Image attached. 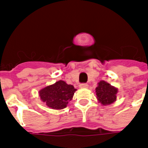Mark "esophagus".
<instances>
[{
    "label": "esophagus",
    "instance_id": "esophagus-1",
    "mask_svg": "<svg viewBox=\"0 0 148 148\" xmlns=\"http://www.w3.org/2000/svg\"><path fill=\"white\" fill-rule=\"evenodd\" d=\"M79 87H80V88H87V87H88V84L85 83L81 84L80 85H79Z\"/></svg>",
    "mask_w": 148,
    "mask_h": 148
}]
</instances>
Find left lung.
<instances>
[{"label": "left lung", "instance_id": "1", "mask_svg": "<svg viewBox=\"0 0 148 148\" xmlns=\"http://www.w3.org/2000/svg\"><path fill=\"white\" fill-rule=\"evenodd\" d=\"M95 92L99 102L103 105H108L116 101L118 89L108 82L101 81L95 88Z\"/></svg>", "mask_w": 148, "mask_h": 148}]
</instances>
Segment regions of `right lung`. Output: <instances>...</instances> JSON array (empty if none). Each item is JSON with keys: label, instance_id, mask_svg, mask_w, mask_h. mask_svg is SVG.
I'll use <instances>...</instances> for the list:
<instances>
[{"label": "right lung", "instance_id": "add662e5", "mask_svg": "<svg viewBox=\"0 0 148 148\" xmlns=\"http://www.w3.org/2000/svg\"><path fill=\"white\" fill-rule=\"evenodd\" d=\"M75 91L76 89L73 85L60 80L52 85L41 89L39 91V96L48 108L61 110L67 106Z\"/></svg>", "mask_w": 148, "mask_h": 148}]
</instances>
